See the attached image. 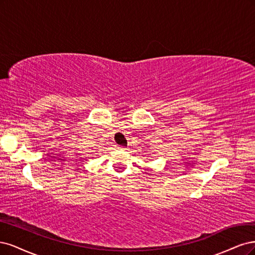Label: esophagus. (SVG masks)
Instances as JSON below:
<instances>
[{
    "mask_svg": "<svg viewBox=\"0 0 255 255\" xmlns=\"http://www.w3.org/2000/svg\"><path fill=\"white\" fill-rule=\"evenodd\" d=\"M118 148H120V149H124V148H123V146H118Z\"/></svg>",
    "mask_w": 255,
    "mask_h": 255,
    "instance_id": "obj_1",
    "label": "esophagus"
}]
</instances>
